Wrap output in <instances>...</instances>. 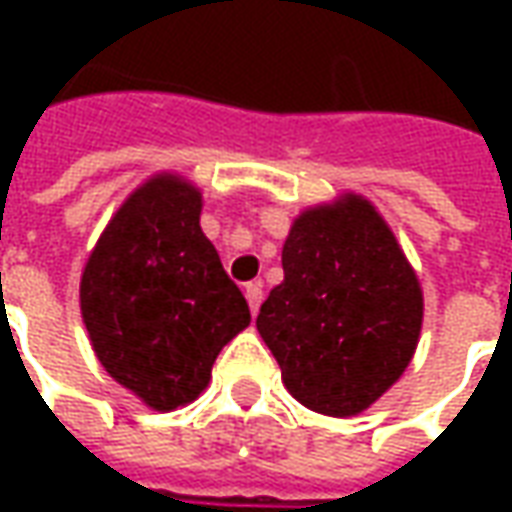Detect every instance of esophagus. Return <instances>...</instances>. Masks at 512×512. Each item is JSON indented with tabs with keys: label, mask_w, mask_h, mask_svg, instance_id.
Listing matches in <instances>:
<instances>
[{
	"label": "esophagus",
	"mask_w": 512,
	"mask_h": 512,
	"mask_svg": "<svg viewBox=\"0 0 512 512\" xmlns=\"http://www.w3.org/2000/svg\"><path fill=\"white\" fill-rule=\"evenodd\" d=\"M244 293H246V301H249V310H252V315H257V310H260V301H263V285H260V282H249Z\"/></svg>",
	"instance_id": "esophagus-1"
}]
</instances>
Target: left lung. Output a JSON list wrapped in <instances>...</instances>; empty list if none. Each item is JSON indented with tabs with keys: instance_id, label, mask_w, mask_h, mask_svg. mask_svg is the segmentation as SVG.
<instances>
[{
	"instance_id": "left-lung-1",
	"label": "left lung",
	"mask_w": 512,
	"mask_h": 512,
	"mask_svg": "<svg viewBox=\"0 0 512 512\" xmlns=\"http://www.w3.org/2000/svg\"><path fill=\"white\" fill-rule=\"evenodd\" d=\"M282 268L257 332L288 392L329 417L365 411L403 376L422 329V290L395 235L348 194L301 213Z\"/></svg>"
}]
</instances>
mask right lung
Wrapping results in <instances>:
<instances>
[{"instance_id": "1", "label": "right lung", "mask_w": 512, "mask_h": 512, "mask_svg": "<svg viewBox=\"0 0 512 512\" xmlns=\"http://www.w3.org/2000/svg\"><path fill=\"white\" fill-rule=\"evenodd\" d=\"M200 191L175 175L136 189L82 274V318L106 373L156 411L191 403L249 304L200 230Z\"/></svg>"}]
</instances>
